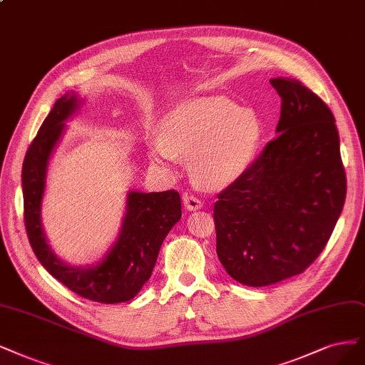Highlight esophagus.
Instances as JSON below:
<instances>
[{
	"instance_id": "34e87169",
	"label": "esophagus",
	"mask_w": 365,
	"mask_h": 365,
	"mask_svg": "<svg viewBox=\"0 0 365 365\" xmlns=\"http://www.w3.org/2000/svg\"><path fill=\"white\" fill-rule=\"evenodd\" d=\"M183 206H185L186 210H197V209L203 206V203H201V200H198L194 195H185L183 197Z\"/></svg>"
}]
</instances>
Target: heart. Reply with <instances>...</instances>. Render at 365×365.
Returning a JSON list of instances; mask_svg holds the SVG:
<instances>
[{
  "instance_id": "b5f03b06",
  "label": "heart",
  "mask_w": 365,
  "mask_h": 365,
  "mask_svg": "<svg viewBox=\"0 0 365 365\" xmlns=\"http://www.w3.org/2000/svg\"><path fill=\"white\" fill-rule=\"evenodd\" d=\"M263 138L262 120L220 94L190 98L170 110L152 138L150 156L168 164L191 155L194 178L209 187L233 183L251 165Z\"/></svg>"
}]
</instances>
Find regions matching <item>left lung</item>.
I'll return each mask as SVG.
<instances>
[{"instance_id":"obj_1","label":"left lung","mask_w":365,"mask_h":365,"mask_svg":"<svg viewBox=\"0 0 365 365\" xmlns=\"http://www.w3.org/2000/svg\"><path fill=\"white\" fill-rule=\"evenodd\" d=\"M278 137L213 207L217 254L240 284L263 287L302 274L327 247L346 200L335 118L302 83L272 78Z\"/></svg>"}]
</instances>
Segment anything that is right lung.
Here are the masks:
<instances>
[{
	"mask_svg": "<svg viewBox=\"0 0 365 365\" xmlns=\"http://www.w3.org/2000/svg\"><path fill=\"white\" fill-rule=\"evenodd\" d=\"M83 101L73 91L61 96L26 150L22 165L24 220L38 262L63 284L86 299L102 304L126 302L152 277L162 242L182 218L180 195L174 190L144 194L130 191L126 215L115 244L91 266H71L53 254L42 227V200L51 155Z\"/></svg>",
	"mask_w": 365,
	"mask_h": 365,
	"instance_id": "right-lung-1",
	"label": "right lung"
}]
</instances>
